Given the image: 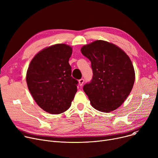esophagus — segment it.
<instances>
[{"label":"esophagus","instance_id":"obj_1","mask_svg":"<svg viewBox=\"0 0 158 158\" xmlns=\"http://www.w3.org/2000/svg\"><path fill=\"white\" fill-rule=\"evenodd\" d=\"M85 82V79H81L79 80V84L80 86H82V85L84 84Z\"/></svg>","mask_w":158,"mask_h":158}]
</instances>
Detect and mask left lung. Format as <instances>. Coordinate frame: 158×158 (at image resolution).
<instances>
[{
  "mask_svg": "<svg viewBox=\"0 0 158 158\" xmlns=\"http://www.w3.org/2000/svg\"><path fill=\"white\" fill-rule=\"evenodd\" d=\"M91 61L93 77L83 90L98 111L110 112L122 104L131 92L135 78L129 56L121 48L102 40L81 48Z\"/></svg>",
  "mask_w": 158,
  "mask_h": 158,
  "instance_id": "obj_1",
  "label": "left lung"
}]
</instances>
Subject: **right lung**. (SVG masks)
<instances>
[{"mask_svg": "<svg viewBox=\"0 0 158 158\" xmlns=\"http://www.w3.org/2000/svg\"><path fill=\"white\" fill-rule=\"evenodd\" d=\"M72 48L56 44L38 53L30 63L26 81L37 104L47 113L60 114L69 109L77 90L69 61Z\"/></svg>", "mask_w": 158, "mask_h": 158, "instance_id": "obj_1", "label": "right lung"}]
</instances>
